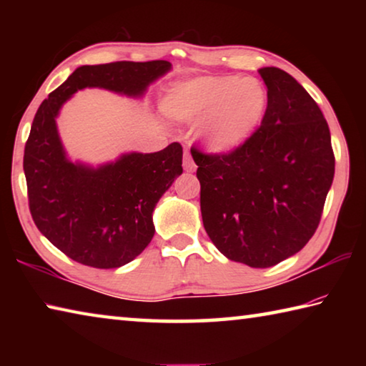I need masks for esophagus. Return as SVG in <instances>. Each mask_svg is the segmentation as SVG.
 Listing matches in <instances>:
<instances>
[{
	"mask_svg": "<svg viewBox=\"0 0 366 366\" xmlns=\"http://www.w3.org/2000/svg\"><path fill=\"white\" fill-rule=\"evenodd\" d=\"M195 168H197V166L194 163V159H192V157H190V152L184 150V171L194 172Z\"/></svg>",
	"mask_w": 366,
	"mask_h": 366,
	"instance_id": "esophagus-1",
	"label": "esophagus"
}]
</instances>
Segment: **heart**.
<instances>
[{"mask_svg": "<svg viewBox=\"0 0 366 366\" xmlns=\"http://www.w3.org/2000/svg\"><path fill=\"white\" fill-rule=\"evenodd\" d=\"M163 108L184 122H202V140L213 152H232L250 139L268 109V92L255 77L202 76L184 80Z\"/></svg>", "mask_w": 366, "mask_h": 366, "instance_id": "heart-1", "label": "heart"}]
</instances>
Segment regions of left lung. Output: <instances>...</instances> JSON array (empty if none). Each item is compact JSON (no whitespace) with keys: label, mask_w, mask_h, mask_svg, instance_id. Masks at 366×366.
I'll list each match as a JSON object with an SVG mask.
<instances>
[{"label":"left lung","mask_w":366,"mask_h":366,"mask_svg":"<svg viewBox=\"0 0 366 366\" xmlns=\"http://www.w3.org/2000/svg\"><path fill=\"white\" fill-rule=\"evenodd\" d=\"M268 109L226 154L192 148L205 231L222 255L269 268L300 252L320 224L334 177L331 134L320 107L280 67L258 71Z\"/></svg>","instance_id":"1"}]
</instances>
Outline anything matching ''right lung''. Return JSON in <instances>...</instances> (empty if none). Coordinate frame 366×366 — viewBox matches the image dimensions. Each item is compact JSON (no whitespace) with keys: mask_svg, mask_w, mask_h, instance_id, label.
Returning a JSON list of instances; mask_svg holds the SVG:
<instances>
[{"mask_svg":"<svg viewBox=\"0 0 366 366\" xmlns=\"http://www.w3.org/2000/svg\"><path fill=\"white\" fill-rule=\"evenodd\" d=\"M171 67L161 59L80 66L36 111L24 150L30 213L74 262L119 268L145 250L154 235L153 209L182 174V147L174 142L161 152L124 153L98 166L71 161L58 132L59 111L86 86L140 98Z\"/></svg>","mask_w":366,"mask_h":366,"instance_id":"1","label":"right lung"}]
</instances>
